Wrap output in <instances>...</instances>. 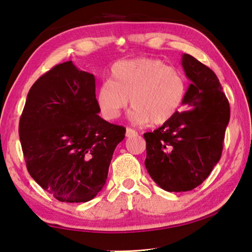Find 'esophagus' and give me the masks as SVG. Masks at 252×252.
<instances>
[{"mask_svg": "<svg viewBox=\"0 0 252 252\" xmlns=\"http://www.w3.org/2000/svg\"><path fill=\"white\" fill-rule=\"evenodd\" d=\"M126 135L127 137H132V136H135L137 135V132L135 130L131 129V127H126Z\"/></svg>", "mask_w": 252, "mask_h": 252, "instance_id": "34e87169", "label": "esophagus"}]
</instances>
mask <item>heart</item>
<instances>
[{
  "instance_id": "1",
  "label": "heart",
  "mask_w": 252,
  "mask_h": 252,
  "mask_svg": "<svg viewBox=\"0 0 252 252\" xmlns=\"http://www.w3.org/2000/svg\"><path fill=\"white\" fill-rule=\"evenodd\" d=\"M187 93V80L179 68L157 58L117 63L111 79L99 85L96 103L106 120H116L129 98L130 118L137 125H162L178 114Z\"/></svg>"
}]
</instances>
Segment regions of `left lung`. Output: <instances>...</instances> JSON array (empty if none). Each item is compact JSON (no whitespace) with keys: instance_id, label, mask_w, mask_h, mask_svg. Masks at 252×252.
I'll return each mask as SVG.
<instances>
[{"instance_id":"obj_1","label":"left lung","mask_w":252,"mask_h":252,"mask_svg":"<svg viewBox=\"0 0 252 252\" xmlns=\"http://www.w3.org/2000/svg\"><path fill=\"white\" fill-rule=\"evenodd\" d=\"M182 66L191 83L184 105L146 141L145 167L167 191H189L199 186L221 158L229 121L228 99L216 73L191 55L184 54Z\"/></svg>"}]
</instances>
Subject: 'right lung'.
<instances>
[{"instance_id": "add662e5", "label": "right lung", "mask_w": 252, "mask_h": 252, "mask_svg": "<svg viewBox=\"0 0 252 252\" xmlns=\"http://www.w3.org/2000/svg\"><path fill=\"white\" fill-rule=\"evenodd\" d=\"M98 112L94 76L72 62L42 74L27 95L19 120L27 170L60 201L87 202L106 183L126 127Z\"/></svg>"}]
</instances>
